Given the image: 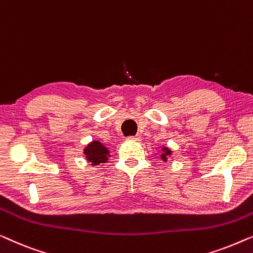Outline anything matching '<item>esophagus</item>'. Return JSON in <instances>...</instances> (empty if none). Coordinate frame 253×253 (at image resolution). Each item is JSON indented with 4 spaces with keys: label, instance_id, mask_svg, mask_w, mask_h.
<instances>
[{
    "label": "esophagus",
    "instance_id": "esophagus-1",
    "mask_svg": "<svg viewBox=\"0 0 253 253\" xmlns=\"http://www.w3.org/2000/svg\"><path fill=\"white\" fill-rule=\"evenodd\" d=\"M129 138V140H131V141H140V136H138V135H135V136H129L128 137Z\"/></svg>",
    "mask_w": 253,
    "mask_h": 253
}]
</instances>
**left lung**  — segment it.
Masks as SVG:
<instances>
[{"label": "left lung", "instance_id": "8db88e82", "mask_svg": "<svg viewBox=\"0 0 253 253\" xmlns=\"http://www.w3.org/2000/svg\"><path fill=\"white\" fill-rule=\"evenodd\" d=\"M162 151H163V154L161 155V158L163 159L164 162H167V157H169V156L172 155V151H170L169 149V148H166V147H163Z\"/></svg>", "mask_w": 253, "mask_h": 253}]
</instances>
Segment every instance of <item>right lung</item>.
<instances>
[{"label": "right lung", "instance_id": "right-lung-1", "mask_svg": "<svg viewBox=\"0 0 253 253\" xmlns=\"http://www.w3.org/2000/svg\"><path fill=\"white\" fill-rule=\"evenodd\" d=\"M84 154L86 156L87 161L91 163L92 166L108 162L110 157V151L108 150V148L104 147L99 141L90 142L84 149Z\"/></svg>", "mask_w": 253, "mask_h": 253}]
</instances>
